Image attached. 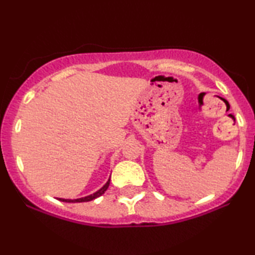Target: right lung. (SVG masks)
<instances>
[{"instance_id":"obj_1","label":"right lung","mask_w":255,"mask_h":255,"mask_svg":"<svg viewBox=\"0 0 255 255\" xmlns=\"http://www.w3.org/2000/svg\"><path fill=\"white\" fill-rule=\"evenodd\" d=\"M109 184H110V177H109V179H108L106 184H104V186L101 188V189L95 191V193L92 194V195H88V196H85V197H81V198H75V200H71V198H59V201L67 202V203H81V202L93 201V200H95V198L100 197L101 195H103L104 191L108 189V187H109Z\"/></svg>"}]
</instances>
